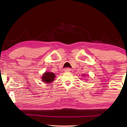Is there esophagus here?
<instances>
[{
	"instance_id": "obj_1",
	"label": "esophagus",
	"mask_w": 127,
	"mask_h": 127,
	"mask_svg": "<svg viewBox=\"0 0 127 127\" xmlns=\"http://www.w3.org/2000/svg\"><path fill=\"white\" fill-rule=\"evenodd\" d=\"M70 70H71V69H70V68H65V69H64V72H69Z\"/></svg>"
}]
</instances>
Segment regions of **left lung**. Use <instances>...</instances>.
<instances>
[{
	"instance_id": "obj_1",
	"label": "left lung",
	"mask_w": 127,
	"mask_h": 127,
	"mask_svg": "<svg viewBox=\"0 0 127 127\" xmlns=\"http://www.w3.org/2000/svg\"><path fill=\"white\" fill-rule=\"evenodd\" d=\"M82 76H85V74H83V75H82Z\"/></svg>"
}]
</instances>
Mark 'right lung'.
Here are the masks:
<instances>
[{"label": "right lung", "instance_id": "right-lung-1", "mask_svg": "<svg viewBox=\"0 0 127 127\" xmlns=\"http://www.w3.org/2000/svg\"><path fill=\"white\" fill-rule=\"evenodd\" d=\"M55 75L54 73L50 72H45L42 74L41 79L44 83L49 84L53 82L55 78Z\"/></svg>", "mask_w": 127, "mask_h": 127}]
</instances>
